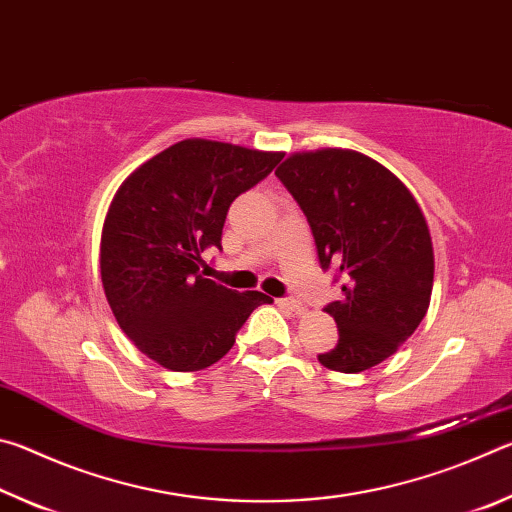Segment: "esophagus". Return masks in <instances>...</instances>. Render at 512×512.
I'll return each mask as SVG.
<instances>
[{
  "label": "esophagus",
  "mask_w": 512,
  "mask_h": 512,
  "mask_svg": "<svg viewBox=\"0 0 512 512\" xmlns=\"http://www.w3.org/2000/svg\"><path fill=\"white\" fill-rule=\"evenodd\" d=\"M277 307L289 309V311H293V314H302V311H305V307H302V302L296 300V298H282V300H277Z\"/></svg>",
  "instance_id": "1"
}]
</instances>
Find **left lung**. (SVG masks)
<instances>
[{"label":"left lung","mask_w":512,"mask_h":512,"mask_svg":"<svg viewBox=\"0 0 512 512\" xmlns=\"http://www.w3.org/2000/svg\"><path fill=\"white\" fill-rule=\"evenodd\" d=\"M282 180L314 232L320 266L341 275V300L325 311L339 343L325 368L363 372L418 329L433 289V246L418 201L384 164L350 149L291 153Z\"/></svg>","instance_id":"1"}]
</instances>
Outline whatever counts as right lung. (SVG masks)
<instances>
[{"mask_svg":"<svg viewBox=\"0 0 512 512\" xmlns=\"http://www.w3.org/2000/svg\"><path fill=\"white\" fill-rule=\"evenodd\" d=\"M280 160V151L194 137L140 164L112 196L99 250L103 293L124 334L162 368L212 366L253 309L273 302L207 280L198 264L207 246L221 248L230 203Z\"/></svg>","mask_w":512,"mask_h":512,"instance_id":"right-lung-1","label":"right lung"}]
</instances>
